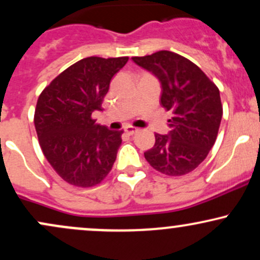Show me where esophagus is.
<instances>
[{
	"mask_svg": "<svg viewBox=\"0 0 260 260\" xmlns=\"http://www.w3.org/2000/svg\"><path fill=\"white\" fill-rule=\"evenodd\" d=\"M124 132H126L128 136H133V134H136L138 132V128H134L132 126H127L124 127Z\"/></svg>",
	"mask_w": 260,
	"mask_h": 260,
	"instance_id": "34e87169",
	"label": "esophagus"
}]
</instances>
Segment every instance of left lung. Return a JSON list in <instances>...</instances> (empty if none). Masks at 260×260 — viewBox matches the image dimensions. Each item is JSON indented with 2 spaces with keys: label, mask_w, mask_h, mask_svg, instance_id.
Wrapping results in <instances>:
<instances>
[{
  "label": "left lung",
  "mask_w": 260,
  "mask_h": 260,
  "mask_svg": "<svg viewBox=\"0 0 260 260\" xmlns=\"http://www.w3.org/2000/svg\"><path fill=\"white\" fill-rule=\"evenodd\" d=\"M161 84L160 104L171 110L170 132L155 134V144L144 156L151 168L168 176H182L204 161L215 143L222 105L217 86L198 66L171 51L132 57Z\"/></svg>",
  "instance_id": "obj_1"
}]
</instances>
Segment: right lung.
Masks as SVG:
<instances>
[{
	"instance_id": "obj_1",
	"label": "right lung",
	"mask_w": 260,
	"mask_h": 260,
	"mask_svg": "<svg viewBox=\"0 0 260 260\" xmlns=\"http://www.w3.org/2000/svg\"><path fill=\"white\" fill-rule=\"evenodd\" d=\"M128 57L92 56L58 74L39 96L34 124L41 150L66 182L92 187L111 171L123 131L95 123L112 77Z\"/></svg>"
}]
</instances>
